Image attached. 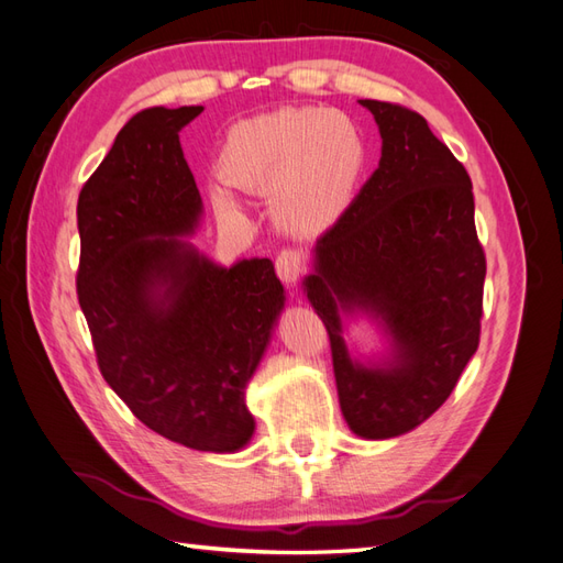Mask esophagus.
Segmentation results:
<instances>
[{"label": "esophagus", "mask_w": 563, "mask_h": 563, "mask_svg": "<svg viewBox=\"0 0 563 563\" xmlns=\"http://www.w3.org/2000/svg\"><path fill=\"white\" fill-rule=\"evenodd\" d=\"M276 271H278V276H280L283 283L292 285L299 276H302V271H305V256H302V252L283 250L278 254V258H276Z\"/></svg>", "instance_id": "1"}]
</instances>
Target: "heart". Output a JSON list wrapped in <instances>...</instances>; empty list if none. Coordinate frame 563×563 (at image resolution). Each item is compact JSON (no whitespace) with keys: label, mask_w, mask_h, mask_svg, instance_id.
<instances>
[{"label":"heart","mask_w":563,"mask_h":563,"mask_svg":"<svg viewBox=\"0 0 563 563\" xmlns=\"http://www.w3.org/2000/svg\"><path fill=\"white\" fill-rule=\"evenodd\" d=\"M367 139L338 110L285 108L234 124L218 153V173L230 189L273 194L285 228L317 234L341 218L367 169ZM225 187L211 191L220 218L244 213Z\"/></svg>","instance_id":"obj_1"}]
</instances>
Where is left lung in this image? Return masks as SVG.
I'll use <instances>...</instances> for the list:
<instances>
[{"label": "left lung", "instance_id": "left-lung-1", "mask_svg": "<svg viewBox=\"0 0 563 563\" xmlns=\"http://www.w3.org/2000/svg\"><path fill=\"white\" fill-rule=\"evenodd\" d=\"M382 161L313 246L302 287L331 338L338 400L352 434H408L434 415L479 345L485 252L473 181L422 114L360 100ZM369 318L387 343L355 356L346 323Z\"/></svg>", "mask_w": 563, "mask_h": 563}]
</instances>
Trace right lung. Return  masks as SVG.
<instances>
[{
	"label": "right lung",
	"instance_id": "add662e5",
	"mask_svg": "<svg viewBox=\"0 0 563 563\" xmlns=\"http://www.w3.org/2000/svg\"><path fill=\"white\" fill-rule=\"evenodd\" d=\"M203 112L134 114L78 194V305L104 382L139 420L206 453L254 437L252 382L285 307L271 258L216 264L189 242L203 216L179 132Z\"/></svg>",
	"mask_w": 563,
	"mask_h": 563
}]
</instances>
